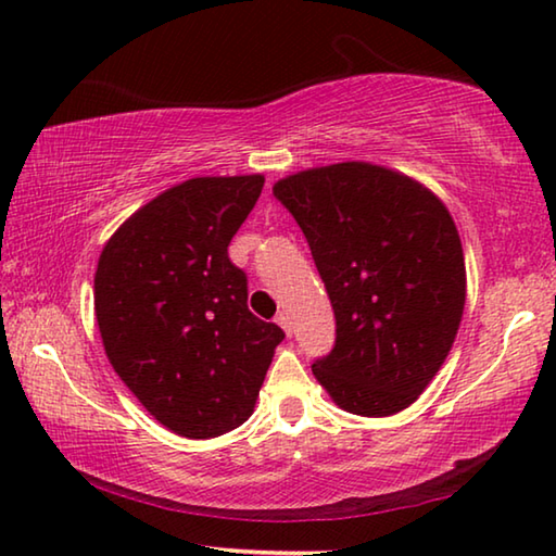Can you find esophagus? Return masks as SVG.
I'll return each mask as SVG.
<instances>
[{
	"label": "esophagus",
	"mask_w": 556,
	"mask_h": 556,
	"mask_svg": "<svg viewBox=\"0 0 556 556\" xmlns=\"http://www.w3.org/2000/svg\"><path fill=\"white\" fill-rule=\"evenodd\" d=\"M277 324H279L281 328H285V333H287V336H291V318H289V314H287V312H281V314L277 316Z\"/></svg>",
	"instance_id": "esophagus-1"
}]
</instances>
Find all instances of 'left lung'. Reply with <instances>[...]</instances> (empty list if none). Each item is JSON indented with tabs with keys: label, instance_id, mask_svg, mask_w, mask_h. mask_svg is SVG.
<instances>
[{
	"label": "left lung",
	"instance_id": "obj_1",
	"mask_svg": "<svg viewBox=\"0 0 556 556\" xmlns=\"http://www.w3.org/2000/svg\"><path fill=\"white\" fill-rule=\"evenodd\" d=\"M336 314V345L312 365L338 407L390 417L417 402L458 333L466 265L439 195L368 162L279 178Z\"/></svg>",
	"mask_w": 556,
	"mask_h": 556
}]
</instances>
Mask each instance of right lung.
<instances>
[{
  "label": "right lung",
  "mask_w": 556,
  "mask_h": 556,
  "mask_svg": "<svg viewBox=\"0 0 556 556\" xmlns=\"http://www.w3.org/2000/svg\"><path fill=\"white\" fill-rule=\"evenodd\" d=\"M265 176H199L166 188L100 252L96 316L108 361L168 431L213 439L255 409L285 338L248 308L228 257Z\"/></svg>",
  "instance_id": "1"
}]
</instances>
